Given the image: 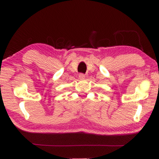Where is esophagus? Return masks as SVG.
Segmentation results:
<instances>
[{
  "label": "esophagus",
  "mask_w": 159,
  "mask_h": 159,
  "mask_svg": "<svg viewBox=\"0 0 159 159\" xmlns=\"http://www.w3.org/2000/svg\"><path fill=\"white\" fill-rule=\"evenodd\" d=\"M79 79L80 80H83L85 79V75L83 74H80L79 75Z\"/></svg>",
  "instance_id": "obj_1"
}]
</instances>
